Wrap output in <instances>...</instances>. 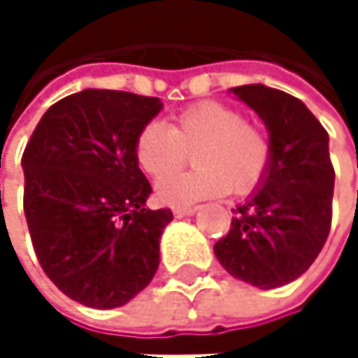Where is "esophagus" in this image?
<instances>
[{
	"instance_id": "obj_1",
	"label": "esophagus",
	"mask_w": 358,
	"mask_h": 358,
	"mask_svg": "<svg viewBox=\"0 0 358 358\" xmlns=\"http://www.w3.org/2000/svg\"><path fill=\"white\" fill-rule=\"evenodd\" d=\"M194 213H196V207H176L174 209V217H188Z\"/></svg>"
}]
</instances>
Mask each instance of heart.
Returning a JSON list of instances; mask_svg holds the SVG:
<instances>
[{
	"instance_id": "1",
	"label": "heart",
	"mask_w": 358,
	"mask_h": 358,
	"mask_svg": "<svg viewBox=\"0 0 358 358\" xmlns=\"http://www.w3.org/2000/svg\"><path fill=\"white\" fill-rule=\"evenodd\" d=\"M194 150L197 170L171 177ZM141 170L157 184V199L164 205L184 207L226 192L249 194L267 176L271 164V138L261 124L245 120L241 109L203 101L182 109L170 126L147 124L134 143Z\"/></svg>"
}]
</instances>
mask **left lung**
I'll list each match as a JSON object with an SVG mask.
<instances>
[{
  "instance_id": "obj_1",
  "label": "left lung",
  "mask_w": 358,
  "mask_h": 358,
  "mask_svg": "<svg viewBox=\"0 0 358 358\" xmlns=\"http://www.w3.org/2000/svg\"><path fill=\"white\" fill-rule=\"evenodd\" d=\"M230 93L263 120L271 164L213 252L230 275L261 290L280 288L311 267L329 234V136L309 108L284 91L245 85Z\"/></svg>"
}]
</instances>
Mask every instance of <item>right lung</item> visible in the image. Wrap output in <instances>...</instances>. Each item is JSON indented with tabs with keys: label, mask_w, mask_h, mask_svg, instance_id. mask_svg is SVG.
I'll return each mask as SVG.
<instances>
[{
	"label": "right lung",
	"mask_w": 358,
	"mask_h": 358,
	"mask_svg": "<svg viewBox=\"0 0 358 358\" xmlns=\"http://www.w3.org/2000/svg\"><path fill=\"white\" fill-rule=\"evenodd\" d=\"M157 97L85 89L47 109L22 155L24 215L47 278L72 301L113 309L149 286L174 220L149 209L138 132Z\"/></svg>",
	"instance_id": "add662e5"
}]
</instances>
